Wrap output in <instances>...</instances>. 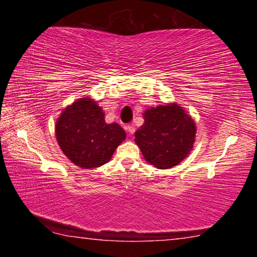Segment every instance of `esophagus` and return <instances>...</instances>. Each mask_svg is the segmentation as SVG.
<instances>
[{
    "label": "esophagus",
    "instance_id": "esophagus-1",
    "mask_svg": "<svg viewBox=\"0 0 257 257\" xmlns=\"http://www.w3.org/2000/svg\"><path fill=\"white\" fill-rule=\"evenodd\" d=\"M125 130H127V133H128L129 136H133V135L135 134V127H134V125H127V127H125Z\"/></svg>",
    "mask_w": 257,
    "mask_h": 257
}]
</instances>
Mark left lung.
<instances>
[{"label": "left lung", "mask_w": 257, "mask_h": 257, "mask_svg": "<svg viewBox=\"0 0 257 257\" xmlns=\"http://www.w3.org/2000/svg\"><path fill=\"white\" fill-rule=\"evenodd\" d=\"M144 124L135 133V143L145 161L158 169L179 164L193 150L196 123L184 107L168 103L143 113Z\"/></svg>", "instance_id": "left-lung-1"}]
</instances>
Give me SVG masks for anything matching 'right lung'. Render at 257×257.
Listing matches in <instances>:
<instances>
[{
    "instance_id": "right-lung-1",
    "label": "right lung",
    "mask_w": 257,
    "mask_h": 257,
    "mask_svg": "<svg viewBox=\"0 0 257 257\" xmlns=\"http://www.w3.org/2000/svg\"><path fill=\"white\" fill-rule=\"evenodd\" d=\"M101 106L90 97L78 98L61 112L55 136L63 154L81 169L107 163L125 139L121 125L106 123Z\"/></svg>"
}]
</instances>
